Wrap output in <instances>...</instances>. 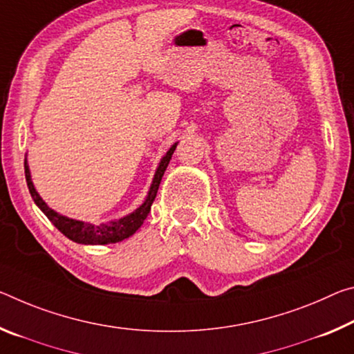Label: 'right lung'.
<instances>
[{"label": "right lung", "instance_id": "1", "mask_svg": "<svg viewBox=\"0 0 354 354\" xmlns=\"http://www.w3.org/2000/svg\"><path fill=\"white\" fill-rule=\"evenodd\" d=\"M175 143L173 147L167 151V154L162 157L159 167H157L156 175L153 179V184H151L147 200L143 201V205L137 207L136 211L131 212V214L126 217L118 218V221H111L109 223H100V225H93V223H85L82 221H75V218H69L66 216H61L58 212L53 211L52 207H48L46 201H44L39 194L36 192L35 184L31 181V173L30 167H28V162L25 159V176H26V184L28 189H30V194L35 203L41 207V211L48 217V221L53 223V225L59 230L61 233L64 234L66 238L78 244H115L120 243V241L132 236L137 230L142 227V223L151 211V205L157 195V189H159V184L162 181V176L168 167V162L171 159V154L175 153L176 149Z\"/></svg>", "mask_w": 354, "mask_h": 354}]
</instances>
